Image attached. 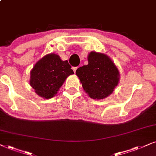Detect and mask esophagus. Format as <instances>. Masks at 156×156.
I'll list each match as a JSON object with an SVG mask.
<instances>
[{
	"mask_svg": "<svg viewBox=\"0 0 156 156\" xmlns=\"http://www.w3.org/2000/svg\"><path fill=\"white\" fill-rule=\"evenodd\" d=\"M77 68H78V67H73V70L74 73H76V72Z\"/></svg>",
	"mask_w": 156,
	"mask_h": 156,
	"instance_id": "esophagus-1",
	"label": "esophagus"
}]
</instances>
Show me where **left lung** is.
<instances>
[{
  "mask_svg": "<svg viewBox=\"0 0 156 156\" xmlns=\"http://www.w3.org/2000/svg\"><path fill=\"white\" fill-rule=\"evenodd\" d=\"M88 64L76 70L83 88L90 98L102 99L110 95L119 83V70L106 55L91 52Z\"/></svg>",
  "mask_w": 156,
  "mask_h": 156,
  "instance_id": "obj_1",
  "label": "left lung"
}]
</instances>
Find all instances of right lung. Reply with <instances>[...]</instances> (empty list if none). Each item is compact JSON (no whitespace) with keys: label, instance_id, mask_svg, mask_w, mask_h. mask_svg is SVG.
Returning a JSON list of instances; mask_svg holds the SVG:
<instances>
[{"label":"right lung","instance_id":"add662e5","mask_svg":"<svg viewBox=\"0 0 156 156\" xmlns=\"http://www.w3.org/2000/svg\"><path fill=\"white\" fill-rule=\"evenodd\" d=\"M73 73L68 60H61L58 55H47L31 70L30 85L39 96L47 99L52 98L67 77Z\"/></svg>","mask_w":156,"mask_h":156}]
</instances>
